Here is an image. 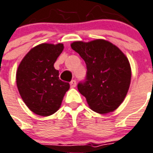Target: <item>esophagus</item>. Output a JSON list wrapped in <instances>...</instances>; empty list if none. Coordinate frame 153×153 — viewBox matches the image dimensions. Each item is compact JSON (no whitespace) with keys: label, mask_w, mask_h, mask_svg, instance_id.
<instances>
[{"label":"esophagus","mask_w":153,"mask_h":153,"mask_svg":"<svg viewBox=\"0 0 153 153\" xmlns=\"http://www.w3.org/2000/svg\"><path fill=\"white\" fill-rule=\"evenodd\" d=\"M69 84H70V87L74 88L75 86H76V80H74V79L72 80Z\"/></svg>","instance_id":"obj_1"}]
</instances>
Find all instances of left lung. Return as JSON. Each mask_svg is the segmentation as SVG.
<instances>
[{"mask_svg": "<svg viewBox=\"0 0 153 153\" xmlns=\"http://www.w3.org/2000/svg\"><path fill=\"white\" fill-rule=\"evenodd\" d=\"M71 48L86 64V77L78 89L92 110L99 114L118 108L128 91L131 68L128 59L117 46L103 39L84 43L76 41Z\"/></svg>", "mask_w": 153, "mask_h": 153, "instance_id": "left-lung-1", "label": "left lung"}]
</instances>
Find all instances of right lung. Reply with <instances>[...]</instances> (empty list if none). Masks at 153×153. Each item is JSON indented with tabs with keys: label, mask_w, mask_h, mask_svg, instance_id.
Segmentation results:
<instances>
[{
	"label": "right lung",
	"mask_w": 153,
	"mask_h": 153,
	"mask_svg": "<svg viewBox=\"0 0 153 153\" xmlns=\"http://www.w3.org/2000/svg\"><path fill=\"white\" fill-rule=\"evenodd\" d=\"M63 44H41L29 51L16 72V84L25 103L40 116L54 114L61 105L69 84L59 79L54 64Z\"/></svg>",
	"instance_id": "add662e5"
}]
</instances>
